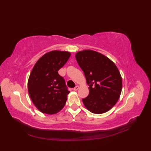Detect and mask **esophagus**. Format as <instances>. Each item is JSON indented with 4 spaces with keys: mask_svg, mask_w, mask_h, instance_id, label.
I'll return each instance as SVG.
<instances>
[{
    "mask_svg": "<svg viewBox=\"0 0 151 151\" xmlns=\"http://www.w3.org/2000/svg\"><path fill=\"white\" fill-rule=\"evenodd\" d=\"M78 89H79V86H76L73 89H74V90H75V91H77Z\"/></svg>",
    "mask_w": 151,
    "mask_h": 151,
    "instance_id": "1",
    "label": "esophagus"
}]
</instances>
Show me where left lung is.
I'll list each match as a JSON object with an SVG mask.
<instances>
[{
  "mask_svg": "<svg viewBox=\"0 0 151 151\" xmlns=\"http://www.w3.org/2000/svg\"><path fill=\"white\" fill-rule=\"evenodd\" d=\"M75 57L89 86V95L82 99L85 107L96 114L109 111L122 90V78L117 66L108 57L92 50L79 51Z\"/></svg>",
  "mask_w": 151,
  "mask_h": 151,
  "instance_id": "obj_1",
  "label": "left lung"
}]
</instances>
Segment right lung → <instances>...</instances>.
<instances>
[{
  "instance_id": "1",
  "label": "right lung",
  "mask_w": 151,
  "mask_h": 151,
  "mask_svg": "<svg viewBox=\"0 0 151 151\" xmlns=\"http://www.w3.org/2000/svg\"><path fill=\"white\" fill-rule=\"evenodd\" d=\"M70 56L67 51H50L41 56L32 70L28 81V93L33 104L43 114H57L66 103L70 91L58 71Z\"/></svg>"
}]
</instances>
